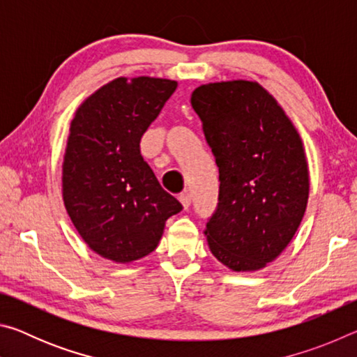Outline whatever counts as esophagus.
<instances>
[{
  "mask_svg": "<svg viewBox=\"0 0 357 357\" xmlns=\"http://www.w3.org/2000/svg\"><path fill=\"white\" fill-rule=\"evenodd\" d=\"M179 202H181V204H183L184 209H189L190 203H192V195H190L189 192L181 193V195H179Z\"/></svg>",
  "mask_w": 357,
  "mask_h": 357,
  "instance_id": "obj_1",
  "label": "esophagus"
}]
</instances>
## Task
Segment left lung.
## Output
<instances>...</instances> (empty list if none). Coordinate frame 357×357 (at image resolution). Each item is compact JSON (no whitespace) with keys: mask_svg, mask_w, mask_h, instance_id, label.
I'll return each instance as SVG.
<instances>
[{"mask_svg":"<svg viewBox=\"0 0 357 357\" xmlns=\"http://www.w3.org/2000/svg\"><path fill=\"white\" fill-rule=\"evenodd\" d=\"M190 104L219 167V203L204 236L234 273L273 263L291 243L309 202L304 143L279 102L261 84H202Z\"/></svg>","mask_w":357,"mask_h":357,"instance_id":"left-lung-1","label":"left lung"}]
</instances>
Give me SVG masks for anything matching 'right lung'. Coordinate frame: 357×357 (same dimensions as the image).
Wrapping results in <instances>:
<instances>
[{"instance_id": "add662e5", "label": "right lung", "mask_w": 357, "mask_h": 357, "mask_svg": "<svg viewBox=\"0 0 357 357\" xmlns=\"http://www.w3.org/2000/svg\"><path fill=\"white\" fill-rule=\"evenodd\" d=\"M178 83L119 77L77 108L63 160V202L89 249L114 263L153 252L183 206L162 189L140 140Z\"/></svg>"}]
</instances>
